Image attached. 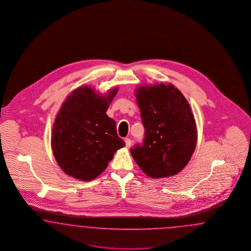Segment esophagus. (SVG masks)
Wrapping results in <instances>:
<instances>
[{
  "label": "esophagus",
  "mask_w": 251,
  "mask_h": 251,
  "mask_svg": "<svg viewBox=\"0 0 251 251\" xmlns=\"http://www.w3.org/2000/svg\"><path fill=\"white\" fill-rule=\"evenodd\" d=\"M125 144H126V147L129 148L131 146V140L129 138H126L125 139Z\"/></svg>",
  "instance_id": "1"
}]
</instances>
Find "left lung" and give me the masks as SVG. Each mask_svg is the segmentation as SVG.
I'll list each match as a JSON object with an SVG mask.
<instances>
[{
    "label": "left lung",
    "mask_w": 251,
    "mask_h": 251,
    "mask_svg": "<svg viewBox=\"0 0 251 251\" xmlns=\"http://www.w3.org/2000/svg\"><path fill=\"white\" fill-rule=\"evenodd\" d=\"M135 96L145 132L143 145L130 149L132 157L153 178L177 174L188 165L197 144L190 104L171 84L142 85Z\"/></svg>",
    "instance_id": "1"
}]
</instances>
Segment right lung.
<instances>
[{
  "instance_id": "1",
  "label": "right lung",
  "mask_w": 251,
  "mask_h": 251,
  "mask_svg": "<svg viewBox=\"0 0 251 251\" xmlns=\"http://www.w3.org/2000/svg\"><path fill=\"white\" fill-rule=\"evenodd\" d=\"M117 92L114 88L101 96L84 85L63 102L54 122L51 148L65 174L83 181L93 180L125 146L118 136L116 122L106 114Z\"/></svg>"
}]
</instances>
